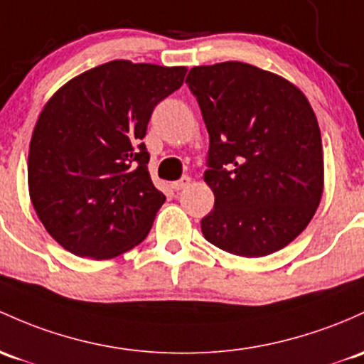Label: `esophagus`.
Masks as SVG:
<instances>
[{"label": "esophagus", "instance_id": "34e87169", "mask_svg": "<svg viewBox=\"0 0 364 364\" xmlns=\"http://www.w3.org/2000/svg\"><path fill=\"white\" fill-rule=\"evenodd\" d=\"M189 183H191V177L183 175L181 181L171 183V189H173V191H182V189H186V187H189Z\"/></svg>", "mask_w": 364, "mask_h": 364}]
</instances>
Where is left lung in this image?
I'll use <instances>...</instances> for the list:
<instances>
[{
	"label": "left lung",
	"mask_w": 364,
	"mask_h": 364,
	"mask_svg": "<svg viewBox=\"0 0 364 364\" xmlns=\"http://www.w3.org/2000/svg\"><path fill=\"white\" fill-rule=\"evenodd\" d=\"M186 83L210 135L213 210L206 241L232 255H271L290 245L323 196L321 132L307 97L274 73L245 62L198 65Z\"/></svg>",
	"instance_id": "1"
}]
</instances>
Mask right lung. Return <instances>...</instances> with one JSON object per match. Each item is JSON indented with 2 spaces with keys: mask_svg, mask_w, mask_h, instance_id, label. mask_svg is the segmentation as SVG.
<instances>
[{
  "mask_svg": "<svg viewBox=\"0 0 364 364\" xmlns=\"http://www.w3.org/2000/svg\"><path fill=\"white\" fill-rule=\"evenodd\" d=\"M186 73L112 60L73 77L45 104L27 181L38 218L62 248L105 260L146 240L166 198L151 181L142 139Z\"/></svg>",
  "mask_w": 364,
  "mask_h": 364,
  "instance_id": "obj_1",
  "label": "right lung"
}]
</instances>
